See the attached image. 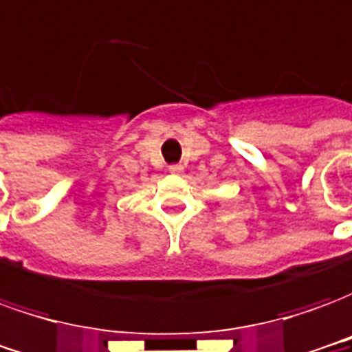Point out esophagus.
<instances>
[{
    "instance_id": "1",
    "label": "esophagus",
    "mask_w": 352,
    "mask_h": 352,
    "mask_svg": "<svg viewBox=\"0 0 352 352\" xmlns=\"http://www.w3.org/2000/svg\"><path fill=\"white\" fill-rule=\"evenodd\" d=\"M168 170L174 172V174H180V172H184V166H182V164H170Z\"/></svg>"
}]
</instances>
